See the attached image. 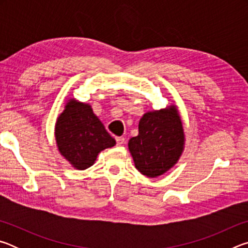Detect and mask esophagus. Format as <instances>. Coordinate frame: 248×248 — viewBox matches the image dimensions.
Returning a JSON list of instances; mask_svg holds the SVG:
<instances>
[{
  "label": "esophagus",
  "mask_w": 248,
  "mask_h": 248,
  "mask_svg": "<svg viewBox=\"0 0 248 248\" xmlns=\"http://www.w3.org/2000/svg\"><path fill=\"white\" fill-rule=\"evenodd\" d=\"M116 141H117V144H118V145L124 144V138H123V137H117Z\"/></svg>",
  "instance_id": "obj_1"
}]
</instances>
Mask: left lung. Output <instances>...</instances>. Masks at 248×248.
I'll return each mask as SVG.
<instances>
[{
	"label": "left lung",
	"instance_id": "left-lung-1",
	"mask_svg": "<svg viewBox=\"0 0 248 248\" xmlns=\"http://www.w3.org/2000/svg\"><path fill=\"white\" fill-rule=\"evenodd\" d=\"M136 169L158 177L174 167L185 149L183 121L176 105L150 110L139 121V134L128 142Z\"/></svg>",
	"mask_w": 248,
	"mask_h": 248
}]
</instances>
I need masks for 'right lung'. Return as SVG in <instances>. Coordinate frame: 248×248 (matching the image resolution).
I'll use <instances>...</instances> for the list:
<instances>
[{"instance_id": "obj_1", "label": "right lung", "mask_w": 248, "mask_h": 248, "mask_svg": "<svg viewBox=\"0 0 248 248\" xmlns=\"http://www.w3.org/2000/svg\"><path fill=\"white\" fill-rule=\"evenodd\" d=\"M54 138L59 152L78 170L89 169L102 151L116 144L91 105L75 98L66 100L58 116Z\"/></svg>"}]
</instances>
